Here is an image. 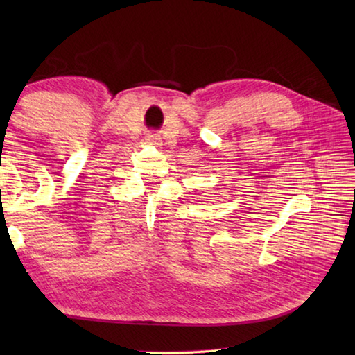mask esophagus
<instances>
[{"label":"esophagus","instance_id":"obj_1","mask_svg":"<svg viewBox=\"0 0 355 355\" xmlns=\"http://www.w3.org/2000/svg\"><path fill=\"white\" fill-rule=\"evenodd\" d=\"M148 140H149V141H155L157 139H154V137H153V135H149V139H148Z\"/></svg>","mask_w":355,"mask_h":355}]
</instances>
